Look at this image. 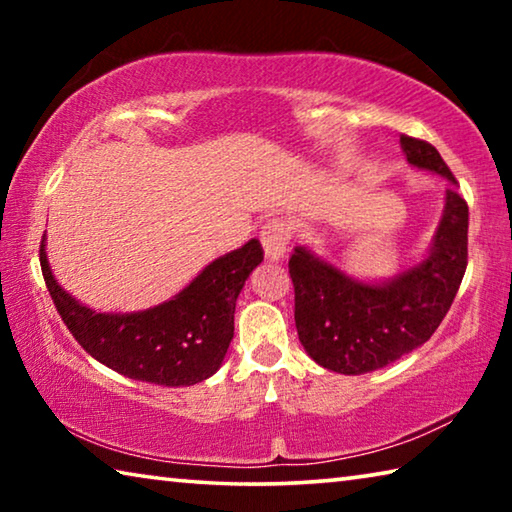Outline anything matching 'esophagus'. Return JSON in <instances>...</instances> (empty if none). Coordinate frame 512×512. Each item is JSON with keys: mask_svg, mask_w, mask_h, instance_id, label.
Returning <instances> with one entry per match:
<instances>
[{"mask_svg": "<svg viewBox=\"0 0 512 512\" xmlns=\"http://www.w3.org/2000/svg\"><path fill=\"white\" fill-rule=\"evenodd\" d=\"M289 239H291V230L287 221L282 219H271L262 225V232H259V241H262L264 246V255L266 259H271V262H277V259H282L284 253H287V246H289Z\"/></svg>", "mask_w": 512, "mask_h": 512, "instance_id": "esophagus-1", "label": "esophagus"}]
</instances>
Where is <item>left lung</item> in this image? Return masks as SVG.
<instances>
[{"mask_svg":"<svg viewBox=\"0 0 512 512\" xmlns=\"http://www.w3.org/2000/svg\"><path fill=\"white\" fill-rule=\"evenodd\" d=\"M400 144L409 164L452 183L427 259L379 284L354 280L305 246L289 259L302 348L318 366L341 375L384 368L429 341L452 307L467 268L470 212L456 192L454 173L429 142L402 135Z\"/></svg>","mask_w":512,"mask_h":512,"instance_id":"left-lung-1","label":"left lung"}]
</instances>
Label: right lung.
Here are the masks:
<instances>
[{"instance_id": "add662e5", "label": "right lung", "mask_w": 512, "mask_h": 512, "mask_svg": "<svg viewBox=\"0 0 512 512\" xmlns=\"http://www.w3.org/2000/svg\"><path fill=\"white\" fill-rule=\"evenodd\" d=\"M264 259L250 239L214 259L187 287L158 307L99 314L60 289L40 244L42 277L60 318L81 348L121 375L158 386H192L219 370L235 334V305L248 275Z\"/></svg>"}]
</instances>
